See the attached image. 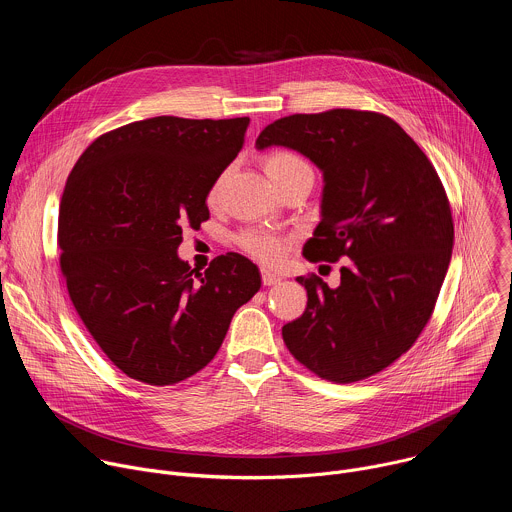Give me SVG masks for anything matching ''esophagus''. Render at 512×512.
<instances>
[{
    "label": "esophagus",
    "instance_id": "34e87169",
    "mask_svg": "<svg viewBox=\"0 0 512 512\" xmlns=\"http://www.w3.org/2000/svg\"><path fill=\"white\" fill-rule=\"evenodd\" d=\"M261 279H263V285H277L281 281V277L269 269L261 271Z\"/></svg>",
    "mask_w": 512,
    "mask_h": 512
}]
</instances>
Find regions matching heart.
Returning a JSON list of instances; mask_svg holds the SVG:
<instances>
[{"instance_id":"b5f03b06","label":"heart","mask_w":512,"mask_h":512,"mask_svg":"<svg viewBox=\"0 0 512 512\" xmlns=\"http://www.w3.org/2000/svg\"><path fill=\"white\" fill-rule=\"evenodd\" d=\"M265 172L275 186L296 178L314 180L312 166L304 158L291 152L271 154L265 162ZM237 243L245 253H249L251 257L263 263H275L287 251V239L265 229H245L243 233H239Z\"/></svg>"}]
</instances>
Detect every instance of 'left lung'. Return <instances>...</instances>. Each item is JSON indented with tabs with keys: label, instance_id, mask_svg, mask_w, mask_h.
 <instances>
[{
	"label": "left lung",
	"instance_id": "1",
	"mask_svg": "<svg viewBox=\"0 0 512 512\" xmlns=\"http://www.w3.org/2000/svg\"><path fill=\"white\" fill-rule=\"evenodd\" d=\"M271 145L324 178L306 259L342 261L338 287L298 277L308 308L283 326V342L326 381L377 375L413 346L440 296L454 247L444 186L403 127L371 111L281 117L255 141L259 152Z\"/></svg>",
	"mask_w": 512,
	"mask_h": 512
}]
</instances>
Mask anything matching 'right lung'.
Listing matches in <instances>:
<instances>
[{"mask_svg":"<svg viewBox=\"0 0 512 512\" xmlns=\"http://www.w3.org/2000/svg\"><path fill=\"white\" fill-rule=\"evenodd\" d=\"M249 117H152L95 139L58 208L60 269L72 304L109 360L148 385L180 383L214 358L235 312L261 287L239 253L194 273L182 229L243 148Z\"/></svg>","mask_w":512,"mask_h":512,"instance_id":"1","label":"right lung"}]
</instances>
